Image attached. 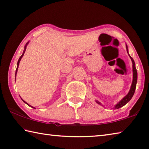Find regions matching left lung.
I'll return each instance as SVG.
<instances>
[{"mask_svg":"<svg viewBox=\"0 0 149 149\" xmlns=\"http://www.w3.org/2000/svg\"><path fill=\"white\" fill-rule=\"evenodd\" d=\"M126 48H127V52L128 53L129 56L130 57V60H131L132 63V76H133V78H132V84H131V86H130V90L129 93H127V95L124 96L123 98L121 99L120 101L117 103V104L114 106V109H120V107H123V106L125 105V104H127V103H128L131 98H132L133 95H134V92H135V90H136V84H137V80H138V73H137V71H136V65H135V62L134 61V60H133L132 58L130 56V54L129 53V49H128V46H127V45L126 44ZM95 102L97 103V104H99V105H102L101 103L100 102H98V100H95Z\"/></svg>","mask_w":149,"mask_h":149,"instance_id":"1","label":"left lung"}]
</instances>
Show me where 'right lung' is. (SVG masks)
<instances>
[{
    "mask_svg": "<svg viewBox=\"0 0 149 149\" xmlns=\"http://www.w3.org/2000/svg\"><path fill=\"white\" fill-rule=\"evenodd\" d=\"M29 42H27V43L26 44V45H25V46H24V51H23V53H22V55L20 56V57L19 58V60H18V62H17V69H16V71H15V80H16V77H17V71H18V68H19V63H20V60H21V59H22V58L23 57V56H24V53H25V51H26V47H27V45H28V44H29ZM22 99V101L25 103V104H26L27 105H28V106H29V107H32V108H33V109H36V108L35 107H33V106H31V105H30L29 104H28V103L27 102H26L25 101H24V100L22 99V98H21Z\"/></svg>",
    "mask_w": 149,
    "mask_h": 149,
    "instance_id": "add662e5",
    "label": "right lung"
}]
</instances>
